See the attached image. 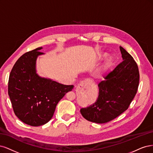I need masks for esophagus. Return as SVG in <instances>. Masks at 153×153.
Here are the masks:
<instances>
[{"instance_id": "obj_1", "label": "esophagus", "mask_w": 153, "mask_h": 153, "mask_svg": "<svg viewBox=\"0 0 153 153\" xmlns=\"http://www.w3.org/2000/svg\"><path fill=\"white\" fill-rule=\"evenodd\" d=\"M91 83H92V81H90V79H85V81L81 82V83L79 85V86L83 88H87V87L90 85H91Z\"/></svg>"}]
</instances>
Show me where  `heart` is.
I'll use <instances>...</instances> for the list:
<instances>
[{
  "label": "heart",
  "mask_w": 153,
  "mask_h": 153,
  "mask_svg": "<svg viewBox=\"0 0 153 153\" xmlns=\"http://www.w3.org/2000/svg\"><path fill=\"white\" fill-rule=\"evenodd\" d=\"M107 55V53H101L100 54V56H105ZM112 62H113V59L112 58H108L107 60V61H106V63H105V65H106V67H109V66H110L111 64L112 63Z\"/></svg>",
  "instance_id": "b5f03b06"
}]
</instances>
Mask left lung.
Instances as JSON below:
<instances>
[{
    "mask_svg": "<svg viewBox=\"0 0 153 153\" xmlns=\"http://www.w3.org/2000/svg\"><path fill=\"white\" fill-rule=\"evenodd\" d=\"M123 61L104 77L98 85L97 101L81 114L89 121L105 123L115 119L128 108L135 97L139 83V72L134 59L120 47Z\"/></svg>",
    "mask_w": 153,
    "mask_h": 153,
    "instance_id": "8db88e82",
    "label": "left lung"
}]
</instances>
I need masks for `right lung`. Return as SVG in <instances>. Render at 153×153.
<instances>
[{
	"mask_svg": "<svg viewBox=\"0 0 153 153\" xmlns=\"http://www.w3.org/2000/svg\"><path fill=\"white\" fill-rule=\"evenodd\" d=\"M42 48L23 54L14 65L8 82V95L14 114L22 122L33 126L50 121L58 102L74 88L37 74L36 60L44 55L39 51Z\"/></svg>",
	"mask_w": 153,
	"mask_h": 153,
	"instance_id": "obj_1",
	"label": "right lung"
}]
</instances>
